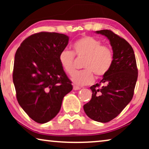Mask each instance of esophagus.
I'll use <instances>...</instances> for the list:
<instances>
[{"mask_svg": "<svg viewBox=\"0 0 149 149\" xmlns=\"http://www.w3.org/2000/svg\"><path fill=\"white\" fill-rule=\"evenodd\" d=\"M81 87H79V86H77V85H73V89L74 90H79V89H81Z\"/></svg>", "mask_w": 149, "mask_h": 149, "instance_id": "esophagus-1", "label": "esophagus"}]
</instances>
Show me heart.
<instances>
[{"instance_id": "b5f03b06", "label": "heart", "mask_w": 149, "mask_h": 149, "mask_svg": "<svg viewBox=\"0 0 149 149\" xmlns=\"http://www.w3.org/2000/svg\"><path fill=\"white\" fill-rule=\"evenodd\" d=\"M73 53L64 49L58 56L59 63L67 74L74 71V55L85 58L83 67L86 69L75 71L71 80L77 85H85L92 83L94 75L102 77L111 69L113 63V52L109 47L102 45L100 40L92 36H83L72 45ZM75 54L74 55V54Z\"/></svg>"}]
</instances>
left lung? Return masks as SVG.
I'll return each mask as SVG.
<instances>
[{
	"label": "left lung",
	"mask_w": 149,
	"mask_h": 149,
	"mask_svg": "<svg viewBox=\"0 0 149 149\" xmlns=\"http://www.w3.org/2000/svg\"><path fill=\"white\" fill-rule=\"evenodd\" d=\"M110 40L113 63L99 83L90 87L91 100L83 106L90 119L107 123L121 113L134 95L138 68L133 48L129 42L109 30L95 32Z\"/></svg>",
	"instance_id": "left-lung-1"
}]
</instances>
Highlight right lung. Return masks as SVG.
I'll use <instances>...</instances> for the list:
<instances>
[{
  "label": "right lung",
  "mask_w": 149,
  "mask_h": 149,
  "mask_svg": "<svg viewBox=\"0 0 149 149\" xmlns=\"http://www.w3.org/2000/svg\"><path fill=\"white\" fill-rule=\"evenodd\" d=\"M69 37L40 32L26 38L14 60L13 81L18 103L32 120L49 121L58 115L64 97L72 89L58 56Z\"/></svg>",
  "instance_id": "1"
}]
</instances>
